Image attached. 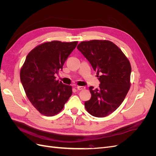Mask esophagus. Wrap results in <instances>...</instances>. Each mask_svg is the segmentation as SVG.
Masks as SVG:
<instances>
[{"instance_id": "1", "label": "esophagus", "mask_w": 156, "mask_h": 156, "mask_svg": "<svg viewBox=\"0 0 156 156\" xmlns=\"http://www.w3.org/2000/svg\"><path fill=\"white\" fill-rule=\"evenodd\" d=\"M76 88L77 90H84V88H85V87H81V86H77V87H76Z\"/></svg>"}]
</instances>
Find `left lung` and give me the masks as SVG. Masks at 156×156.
<instances>
[{
	"instance_id": "1",
	"label": "left lung",
	"mask_w": 156,
	"mask_h": 156,
	"mask_svg": "<svg viewBox=\"0 0 156 156\" xmlns=\"http://www.w3.org/2000/svg\"><path fill=\"white\" fill-rule=\"evenodd\" d=\"M77 49L100 74L99 88L90 87V100L84 107L91 115L102 118L122 104L130 88L131 67L122 50L112 41L94 40L81 41Z\"/></svg>"
}]
</instances>
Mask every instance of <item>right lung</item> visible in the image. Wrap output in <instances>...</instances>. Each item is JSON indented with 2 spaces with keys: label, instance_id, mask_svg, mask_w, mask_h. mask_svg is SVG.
Instances as JSON below:
<instances>
[{
  "label": "right lung",
  "instance_id": "obj_1",
  "mask_svg": "<svg viewBox=\"0 0 156 156\" xmlns=\"http://www.w3.org/2000/svg\"><path fill=\"white\" fill-rule=\"evenodd\" d=\"M77 44V41H47L27 55L20 71L21 81L28 99L41 115H57L72 96V86L56 81L55 74L62 69Z\"/></svg>",
  "mask_w": 156,
  "mask_h": 156
}]
</instances>
